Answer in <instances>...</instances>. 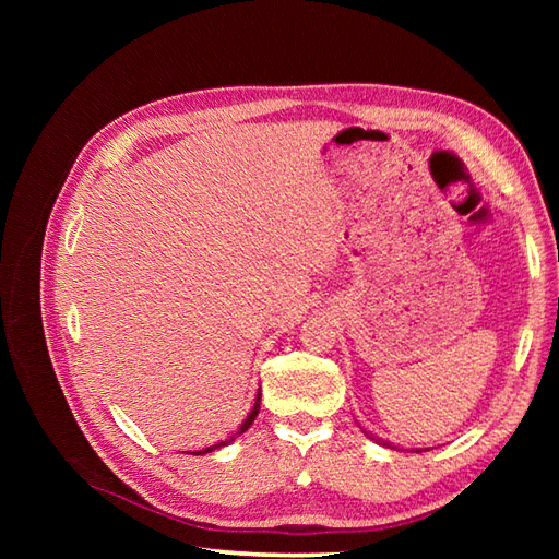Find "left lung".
I'll list each match as a JSON object with an SVG mask.
<instances>
[{
  "mask_svg": "<svg viewBox=\"0 0 559 559\" xmlns=\"http://www.w3.org/2000/svg\"><path fill=\"white\" fill-rule=\"evenodd\" d=\"M362 432L372 439V442H377V444H382V447H386V449H396V444H391L389 439H382V437H377V435H372L370 430H365L362 427ZM411 451H427V449H411Z\"/></svg>",
  "mask_w": 559,
  "mask_h": 559,
  "instance_id": "1",
  "label": "left lung"
}]
</instances>
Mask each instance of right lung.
<instances>
[{"label": "right lung", "instance_id": "1", "mask_svg": "<svg viewBox=\"0 0 559 559\" xmlns=\"http://www.w3.org/2000/svg\"><path fill=\"white\" fill-rule=\"evenodd\" d=\"M259 408H261V394H257V399H254V406H252V411H249V415L247 418L242 420V425L237 427V432L230 437V439H225V442H218V444H213V447H206V449H201V451H194V456H201V454H209V451H213V449H221V447H228L230 442H235L237 437H240L242 432H247L249 430V425L254 423V418L259 415Z\"/></svg>", "mask_w": 559, "mask_h": 559}]
</instances>
